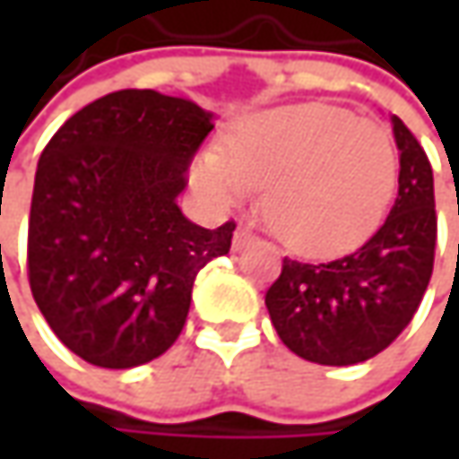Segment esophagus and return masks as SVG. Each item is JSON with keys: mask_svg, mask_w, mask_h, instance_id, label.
Returning <instances> with one entry per match:
<instances>
[{"mask_svg": "<svg viewBox=\"0 0 459 459\" xmlns=\"http://www.w3.org/2000/svg\"><path fill=\"white\" fill-rule=\"evenodd\" d=\"M250 242H255V235H253L247 227H238V230H235V238H232V247H235V250H245Z\"/></svg>", "mask_w": 459, "mask_h": 459, "instance_id": "1", "label": "esophagus"}]
</instances>
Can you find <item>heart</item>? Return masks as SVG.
<instances>
[{
	"instance_id": "heart-1",
	"label": "heart",
	"mask_w": 459,
	"mask_h": 459,
	"mask_svg": "<svg viewBox=\"0 0 459 459\" xmlns=\"http://www.w3.org/2000/svg\"><path fill=\"white\" fill-rule=\"evenodd\" d=\"M396 181L391 133L326 104L253 115L224 152H204L196 163V184L221 206L265 188V220L301 255H334L362 242L383 220Z\"/></svg>"
}]
</instances>
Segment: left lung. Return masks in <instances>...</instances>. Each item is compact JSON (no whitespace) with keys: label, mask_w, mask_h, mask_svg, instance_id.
Segmentation results:
<instances>
[{"label":"left lung","mask_w":459,"mask_h":459,"mask_svg":"<svg viewBox=\"0 0 459 459\" xmlns=\"http://www.w3.org/2000/svg\"><path fill=\"white\" fill-rule=\"evenodd\" d=\"M401 151L398 196L380 230L329 263L283 260L265 293L281 342L319 365L370 360L414 319L434 268L437 212L429 158L394 117Z\"/></svg>","instance_id":"8db88e82"}]
</instances>
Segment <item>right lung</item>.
<instances>
[{
	"mask_svg": "<svg viewBox=\"0 0 459 459\" xmlns=\"http://www.w3.org/2000/svg\"><path fill=\"white\" fill-rule=\"evenodd\" d=\"M212 115L122 89L68 117L35 170L27 278L45 322L99 368L155 360L178 340L196 273L227 255L235 221L204 230L176 196Z\"/></svg>",
	"mask_w": 459,
	"mask_h": 459,
	"instance_id": "obj_1",
	"label": "right lung"
}]
</instances>
